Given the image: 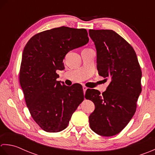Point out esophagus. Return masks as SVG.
<instances>
[{"mask_svg": "<svg viewBox=\"0 0 155 155\" xmlns=\"http://www.w3.org/2000/svg\"><path fill=\"white\" fill-rule=\"evenodd\" d=\"M87 87H86V86H83V90H84V94H85V92H86V91L87 90Z\"/></svg>", "mask_w": 155, "mask_h": 155, "instance_id": "esophagus-1", "label": "esophagus"}]
</instances>
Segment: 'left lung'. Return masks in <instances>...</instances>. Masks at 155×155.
<instances>
[{
    "mask_svg": "<svg viewBox=\"0 0 155 155\" xmlns=\"http://www.w3.org/2000/svg\"><path fill=\"white\" fill-rule=\"evenodd\" d=\"M89 35L96 48L99 75L110 80L102 94L94 89L86 91V98L95 104L90 126L97 134L112 137L126 127L137 110L142 91L140 66L133 47L115 31L90 29Z\"/></svg>",
    "mask_w": 155,
    "mask_h": 155,
    "instance_id": "1",
    "label": "left lung"
}]
</instances>
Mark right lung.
I'll return each instance as SVG.
<instances>
[{"label": "right lung", "mask_w": 155, "mask_h": 155, "mask_svg": "<svg viewBox=\"0 0 155 155\" xmlns=\"http://www.w3.org/2000/svg\"><path fill=\"white\" fill-rule=\"evenodd\" d=\"M87 35L85 29L62 26L35 35L25 47L20 84L31 116L45 132L67 128L84 100L80 85H61L56 71L65 68L63 61L69 51L88 43Z\"/></svg>", "instance_id": "1"}]
</instances>
